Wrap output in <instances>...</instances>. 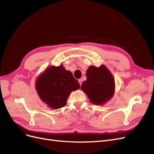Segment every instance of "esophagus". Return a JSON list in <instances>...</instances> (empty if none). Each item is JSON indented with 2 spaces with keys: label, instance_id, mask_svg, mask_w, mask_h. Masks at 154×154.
Listing matches in <instances>:
<instances>
[{
  "label": "esophagus",
  "instance_id": "1",
  "mask_svg": "<svg viewBox=\"0 0 154 154\" xmlns=\"http://www.w3.org/2000/svg\"><path fill=\"white\" fill-rule=\"evenodd\" d=\"M78 81H79V84H80V85H81V84H82V80L81 79H79V80H78Z\"/></svg>",
  "mask_w": 154,
  "mask_h": 154
}]
</instances>
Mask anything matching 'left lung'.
Listing matches in <instances>:
<instances>
[{
	"label": "left lung",
	"instance_id": "left-lung-1",
	"mask_svg": "<svg viewBox=\"0 0 154 154\" xmlns=\"http://www.w3.org/2000/svg\"><path fill=\"white\" fill-rule=\"evenodd\" d=\"M86 77L87 80L82 82L81 88L93 103L101 105L112 98L115 82L112 73L105 66H89Z\"/></svg>",
	"mask_w": 154,
	"mask_h": 154
}]
</instances>
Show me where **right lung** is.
I'll use <instances>...</instances> for the list:
<instances>
[{
  "instance_id": "add662e5",
  "label": "right lung",
  "mask_w": 154,
  "mask_h": 154,
  "mask_svg": "<svg viewBox=\"0 0 154 154\" xmlns=\"http://www.w3.org/2000/svg\"><path fill=\"white\" fill-rule=\"evenodd\" d=\"M79 88L78 81L62 65L48 68L36 82V90L39 97L54 109L65 106L70 93Z\"/></svg>"
}]
</instances>
